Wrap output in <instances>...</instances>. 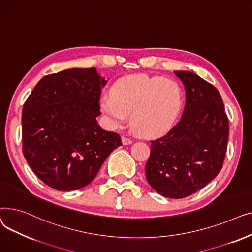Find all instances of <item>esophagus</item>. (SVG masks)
Here are the masks:
<instances>
[{"instance_id": "1", "label": "esophagus", "mask_w": 252, "mask_h": 252, "mask_svg": "<svg viewBox=\"0 0 252 252\" xmlns=\"http://www.w3.org/2000/svg\"><path fill=\"white\" fill-rule=\"evenodd\" d=\"M122 141H123V144H124V145H129V144L133 143V140H131L130 138L126 137V136H123Z\"/></svg>"}]
</instances>
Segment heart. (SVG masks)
<instances>
[{
	"mask_svg": "<svg viewBox=\"0 0 252 252\" xmlns=\"http://www.w3.org/2000/svg\"><path fill=\"white\" fill-rule=\"evenodd\" d=\"M183 105L180 86L171 79L148 74H130L117 79L111 96L100 101L102 112L118 126L130 113V125L144 137L165 134L176 123Z\"/></svg>",
	"mask_w": 252,
	"mask_h": 252,
	"instance_id": "heart-1",
	"label": "heart"
}]
</instances>
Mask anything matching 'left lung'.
I'll use <instances>...</instances> for the list:
<instances>
[{"label": "left lung", "mask_w": 252, "mask_h": 252, "mask_svg": "<svg viewBox=\"0 0 252 252\" xmlns=\"http://www.w3.org/2000/svg\"><path fill=\"white\" fill-rule=\"evenodd\" d=\"M186 91L179 123L151 141L145 174L150 186L181 199L199 191L220 171L227 152L229 121L215 86L190 71H175Z\"/></svg>", "instance_id": "8db88e82"}]
</instances>
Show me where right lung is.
Listing matches in <instances>:
<instances>
[{
    "label": "right lung",
    "instance_id": "1",
    "mask_svg": "<svg viewBox=\"0 0 252 252\" xmlns=\"http://www.w3.org/2000/svg\"><path fill=\"white\" fill-rule=\"evenodd\" d=\"M106 85L96 68H72L39 81L22 108V152L36 177L58 191L90 184L121 136L103 129L100 98Z\"/></svg>",
    "mask_w": 252,
    "mask_h": 252
}]
</instances>
